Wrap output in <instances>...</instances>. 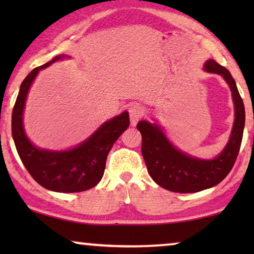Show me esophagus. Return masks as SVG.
Masks as SVG:
<instances>
[{
  "mask_svg": "<svg viewBox=\"0 0 254 254\" xmlns=\"http://www.w3.org/2000/svg\"><path fill=\"white\" fill-rule=\"evenodd\" d=\"M128 112H129V118H130V124L135 126L137 124V121L143 117L144 110L140 104H133V105L129 106L128 109Z\"/></svg>",
  "mask_w": 254,
  "mask_h": 254,
  "instance_id": "esophagus-1",
  "label": "esophagus"
}]
</instances>
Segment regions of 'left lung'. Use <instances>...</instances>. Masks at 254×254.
<instances>
[{
	"mask_svg": "<svg viewBox=\"0 0 254 254\" xmlns=\"http://www.w3.org/2000/svg\"><path fill=\"white\" fill-rule=\"evenodd\" d=\"M209 72L222 75L230 86L235 103V124L227 147L215 159L201 161L177 150L161 128L140 121L142 156L149 175L163 189L177 193H195L220 184L231 171L241 149L245 125V107L230 71L210 59L204 64Z\"/></svg>",
	"mask_w": 254,
	"mask_h": 254,
	"instance_id": "8db88e82",
	"label": "left lung"
}]
</instances>
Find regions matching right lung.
Masks as SVG:
<instances>
[{
  "mask_svg": "<svg viewBox=\"0 0 254 254\" xmlns=\"http://www.w3.org/2000/svg\"><path fill=\"white\" fill-rule=\"evenodd\" d=\"M61 57L34 68L24 79L11 117V131L17 152L31 177L45 189L61 193L83 192L100 182L106 158L114 142L129 126L128 112L107 121L85 142L68 151H48L34 147L24 133L23 110L29 89L40 69Z\"/></svg>",
  "mask_w": 254,
  "mask_h": 254,
  "instance_id": "add662e5",
  "label": "right lung"
}]
</instances>
